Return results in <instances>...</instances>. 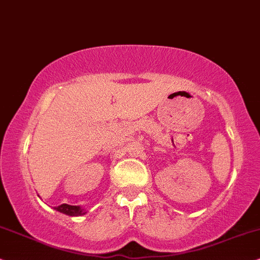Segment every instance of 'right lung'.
<instances>
[{
	"label": "right lung",
	"instance_id": "add662e5",
	"mask_svg": "<svg viewBox=\"0 0 260 260\" xmlns=\"http://www.w3.org/2000/svg\"><path fill=\"white\" fill-rule=\"evenodd\" d=\"M54 210H57V212L59 213H63L65 215H69V216H81L86 214V209L82 208L81 206H70V205H67V203H64V205H60L58 207H54Z\"/></svg>",
	"mask_w": 260,
	"mask_h": 260
}]
</instances>
